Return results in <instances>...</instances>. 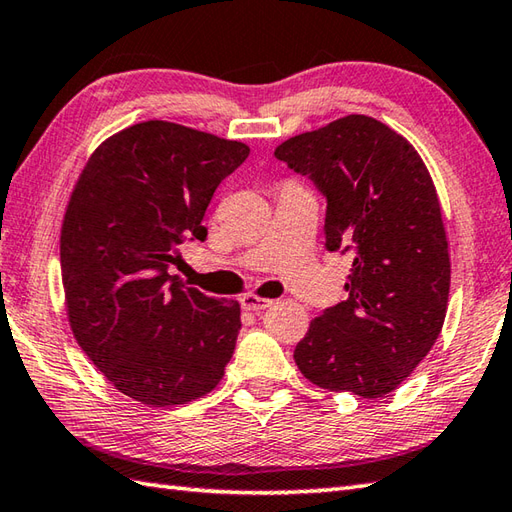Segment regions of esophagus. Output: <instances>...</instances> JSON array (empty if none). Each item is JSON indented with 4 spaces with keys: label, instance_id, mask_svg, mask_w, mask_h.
<instances>
[{
    "label": "esophagus",
    "instance_id": "esophagus-1",
    "mask_svg": "<svg viewBox=\"0 0 512 512\" xmlns=\"http://www.w3.org/2000/svg\"><path fill=\"white\" fill-rule=\"evenodd\" d=\"M273 306V299H266V297H259V295H253V292H248V295L242 297V308L244 310H266Z\"/></svg>",
    "mask_w": 512,
    "mask_h": 512
}]
</instances>
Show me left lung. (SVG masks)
Listing matches in <instances>:
<instances>
[{
    "label": "left lung",
    "mask_w": 512,
    "mask_h": 512,
    "mask_svg": "<svg viewBox=\"0 0 512 512\" xmlns=\"http://www.w3.org/2000/svg\"><path fill=\"white\" fill-rule=\"evenodd\" d=\"M275 156L328 200L325 248L354 253L347 299L295 347L299 372L323 389L383 398L447 317L449 242L429 169L407 138L363 114L292 136Z\"/></svg>",
    "instance_id": "1"
}]
</instances>
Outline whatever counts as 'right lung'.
<instances>
[{
  "label": "right lung",
  "mask_w": 512,
  "mask_h": 512,
  "mask_svg": "<svg viewBox=\"0 0 512 512\" xmlns=\"http://www.w3.org/2000/svg\"><path fill=\"white\" fill-rule=\"evenodd\" d=\"M250 149L145 121L94 149L61 226V279L76 343L121 394L173 407L217 387L242 321L239 303L187 288L169 266Z\"/></svg>",
  "instance_id": "add662e5"
}]
</instances>
